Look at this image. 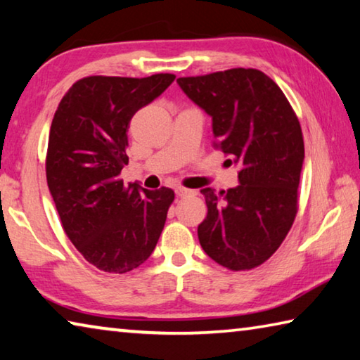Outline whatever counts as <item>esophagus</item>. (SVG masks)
Here are the masks:
<instances>
[{
    "label": "esophagus",
    "instance_id": "esophagus-1",
    "mask_svg": "<svg viewBox=\"0 0 360 360\" xmlns=\"http://www.w3.org/2000/svg\"><path fill=\"white\" fill-rule=\"evenodd\" d=\"M176 193H178V197H187V195H192L193 192L191 191V188L178 187V188H176Z\"/></svg>",
    "mask_w": 360,
    "mask_h": 360
}]
</instances>
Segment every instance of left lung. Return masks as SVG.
<instances>
[{"label": "left lung", "mask_w": 360, "mask_h": 360, "mask_svg": "<svg viewBox=\"0 0 360 360\" xmlns=\"http://www.w3.org/2000/svg\"><path fill=\"white\" fill-rule=\"evenodd\" d=\"M178 84L212 117L214 148L240 167V186L200 191L208 206L200 245L231 271L252 270L276 252L297 216L300 122L283 90L259 70L231 68L179 77Z\"/></svg>", "instance_id": "1"}]
</instances>
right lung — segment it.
Instances as JSON below:
<instances>
[{"label": "right lung", "mask_w": 360, "mask_h": 360, "mask_svg": "<svg viewBox=\"0 0 360 360\" xmlns=\"http://www.w3.org/2000/svg\"><path fill=\"white\" fill-rule=\"evenodd\" d=\"M89 76L65 94L53 115L46 155L47 186L70 241L101 271L129 273L155 249L174 192L125 186L130 120L174 81Z\"/></svg>", "instance_id": "1"}]
</instances>
